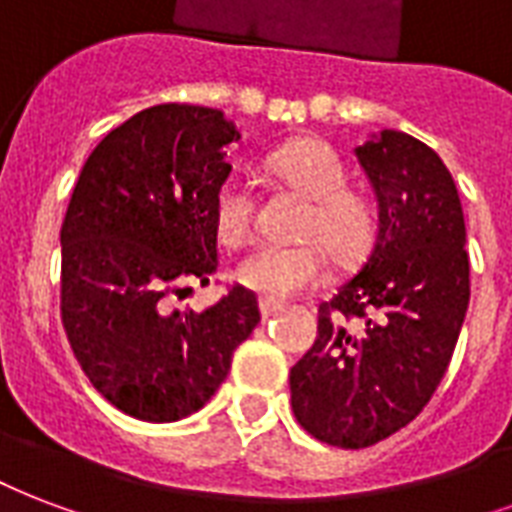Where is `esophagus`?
<instances>
[{"label": "esophagus", "instance_id": "34e87169", "mask_svg": "<svg viewBox=\"0 0 512 512\" xmlns=\"http://www.w3.org/2000/svg\"><path fill=\"white\" fill-rule=\"evenodd\" d=\"M259 310L264 318H270V315H275L283 310V302H275V299H259Z\"/></svg>", "mask_w": 512, "mask_h": 512}]
</instances>
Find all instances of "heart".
Wrapping results in <instances>:
<instances>
[{"label":"heart","mask_w":512,"mask_h":512,"mask_svg":"<svg viewBox=\"0 0 512 512\" xmlns=\"http://www.w3.org/2000/svg\"><path fill=\"white\" fill-rule=\"evenodd\" d=\"M272 169L313 199L299 224V237L307 240L291 245H256L237 261L234 280L261 297L288 299L324 280V244L340 261L359 259L370 248L375 215L367 199L345 188L348 172L343 159L326 142H291L272 156ZM213 224L224 245L248 240L253 229V194L248 180L234 175L218 188Z\"/></svg>","instance_id":"b5f03b06"}]
</instances>
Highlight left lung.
<instances>
[{"label":"left lung","mask_w":512,"mask_h":512,"mask_svg":"<svg viewBox=\"0 0 512 512\" xmlns=\"http://www.w3.org/2000/svg\"><path fill=\"white\" fill-rule=\"evenodd\" d=\"M353 153L378 199V234L361 270L318 307V337L288 383L313 437L367 448L440 386L470 305V259L459 191L429 145L383 129Z\"/></svg>","instance_id":"left-lung-1"}]
</instances>
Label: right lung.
<instances>
[{
    "instance_id": "obj_1",
    "label": "right lung",
    "mask_w": 512,
    "mask_h": 512,
    "mask_svg": "<svg viewBox=\"0 0 512 512\" xmlns=\"http://www.w3.org/2000/svg\"><path fill=\"white\" fill-rule=\"evenodd\" d=\"M240 140L199 105H156L107 132L61 224V324L75 359L121 413L169 424L210 402L261 321L234 286L202 313L164 310L169 291L218 267L213 205Z\"/></svg>"
}]
</instances>
